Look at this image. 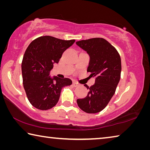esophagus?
<instances>
[{
  "instance_id": "obj_1",
  "label": "esophagus",
  "mask_w": 150,
  "mask_h": 150,
  "mask_svg": "<svg viewBox=\"0 0 150 150\" xmlns=\"http://www.w3.org/2000/svg\"><path fill=\"white\" fill-rule=\"evenodd\" d=\"M73 86L77 87V86H79V83H77V82H75V81H74V82H73Z\"/></svg>"
}]
</instances>
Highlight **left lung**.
I'll list each match as a JSON object with an SVG mask.
<instances>
[{"label": "left lung", "mask_w": 150, "mask_h": 150, "mask_svg": "<svg viewBox=\"0 0 150 150\" xmlns=\"http://www.w3.org/2000/svg\"><path fill=\"white\" fill-rule=\"evenodd\" d=\"M76 44L88 54L87 71L91 73V77H96L93 85L84 84L89 92L85 98L77 99V105L86 113H98L110 102L120 81L121 57L116 48L103 38L79 40Z\"/></svg>", "instance_id": "left-lung-1"}]
</instances>
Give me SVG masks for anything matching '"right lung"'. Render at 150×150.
<instances>
[{
    "instance_id": "1",
    "label": "right lung",
    "mask_w": 150,
    "mask_h": 150,
    "mask_svg": "<svg viewBox=\"0 0 150 150\" xmlns=\"http://www.w3.org/2000/svg\"><path fill=\"white\" fill-rule=\"evenodd\" d=\"M75 40H65L42 36L33 40L24 54L21 71L23 84L31 104L40 110H48L58 103L62 88L71 85L68 78L50 77L54 63H58L62 54Z\"/></svg>"
}]
</instances>
